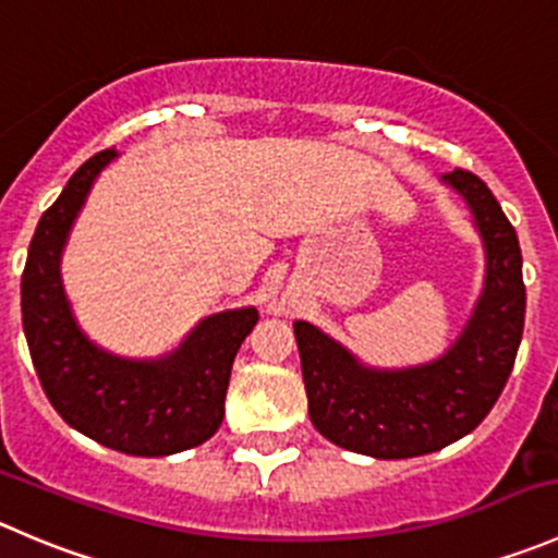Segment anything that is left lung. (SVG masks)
Here are the masks:
<instances>
[{
  "mask_svg": "<svg viewBox=\"0 0 558 558\" xmlns=\"http://www.w3.org/2000/svg\"><path fill=\"white\" fill-rule=\"evenodd\" d=\"M466 197L485 244V287L448 355L404 372L366 368L308 323H295L308 417L339 448L374 459H412L448 448L483 423L515 363L526 284L515 228L472 170L442 175Z\"/></svg>",
  "mask_w": 558,
  "mask_h": 558,
  "instance_id": "left-lung-1",
  "label": "left lung"
}]
</instances>
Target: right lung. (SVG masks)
Instances as JSON below:
<instances>
[{
  "label": "right lung",
  "mask_w": 558,
  "mask_h": 558,
  "mask_svg": "<svg viewBox=\"0 0 558 558\" xmlns=\"http://www.w3.org/2000/svg\"><path fill=\"white\" fill-rule=\"evenodd\" d=\"M113 157L116 148H105L86 159L37 222L21 274V317L37 377L62 421L105 448L151 459L217 434L230 368L257 312L211 314L159 361L108 355L81 333L59 279V255L92 181Z\"/></svg>",
  "instance_id": "add662e5"
}]
</instances>
